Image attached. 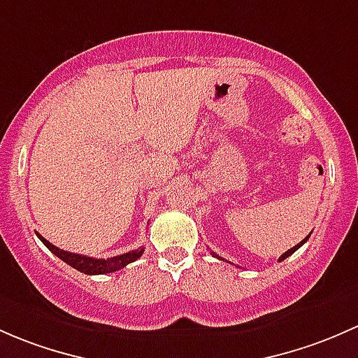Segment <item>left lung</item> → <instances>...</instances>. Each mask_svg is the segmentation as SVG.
<instances>
[{
  "label": "left lung",
  "instance_id": "1",
  "mask_svg": "<svg viewBox=\"0 0 358 358\" xmlns=\"http://www.w3.org/2000/svg\"><path fill=\"white\" fill-rule=\"evenodd\" d=\"M307 239H308V236H307V238H305V239H303V241H300V243H298V245H296V246H293V248H289V250H288V252H286V253H282V255H281V257H279V262H282V260H285V259H288V257H289V255H293V253H294V252H296V250H298V248H300V246H301V245H303V243H305V241H307ZM212 255H213V257H217V259H219V260H224V259H220V257H219V255H215V253H212Z\"/></svg>",
  "mask_w": 358,
  "mask_h": 358
}]
</instances>
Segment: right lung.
<instances>
[{
	"instance_id": "add662e5",
	"label": "right lung",
	"mask_w": 358,
	"mask_h": 358,
	"mask_svg": "<svg viewBox=\"0 0 358 358\" xmlns=\"http://www.w3.org/2000/svg\"><path fill=\"white\" fill-rule=\"evenodd\" d=\"M38 238L41 239L48 250L51 253L62 259L65 264H69L70 267L77 268L79 272H84L87 275H96V274H108V272H115L124 268L125 265L131 264V262H136L139 257L143 255L145 248H138L132 250V252L122 253L119 257H110V259H93V257H84V255H77V253H70L65 252V250L57 248L55 245H51L48 239H44L41 234H38Z\"/></svg>"
}]
</instances>
